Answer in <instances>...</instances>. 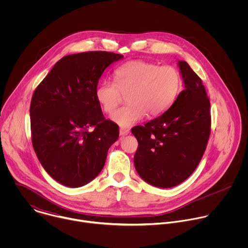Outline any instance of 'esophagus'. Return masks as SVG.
I'll use <instances>...</instances> for the list:
<instances>
[{
	"mask_svg": "<svg viewBox=\"0 0 248 248\" xmlns=\"http://www.w3.org/2000/svg\"><path fill=\"white\" fill-rule=\"evenodd\" d=\"M128 133H129V128L121 127V129H120V134L121 135H127Z\"/></svg>",
	"mask_w": 248,
	"mask_h": 248,
	"instance_id": "obj_1",
	"label": "esophagus"
}]
</instances>
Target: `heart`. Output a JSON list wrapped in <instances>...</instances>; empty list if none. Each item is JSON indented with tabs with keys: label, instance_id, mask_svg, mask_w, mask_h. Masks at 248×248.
<instances>
[{
	"label": "heart",
	"instance_id": "1",
	"mask_svg": "<svg viewBox=\"0 0 248 248\" xmlns=\"http://www.w3.org/2000/svg\"><path fill=\"white\" fill-rule=\"evenodd\" d=\"M115 83L104 81L95 89V98L102 110L112 115L126 95L127 106L119 110L112 121L122 127H130L146 115L156 118L164 114L178 98L182 86V75L170 65L141 60L130 61L114 74Z\"/></svg>",
	"mask_w": 248,
	"mask_h": 248
}]
</instances>
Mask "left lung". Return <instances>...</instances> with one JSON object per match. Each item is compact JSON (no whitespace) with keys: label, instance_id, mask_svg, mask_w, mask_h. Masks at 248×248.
<instances>
[{"label":"left lung","instance_id":"1","mask_svg":"<svg viewBox=\"0 0 248 248\" xmlns=\"http://www.w3.org/2000/svg\"><path fill=\"white\" fill-rule=\"evenodd\" d=\"M185 89L170 107L131 129L138 141L134 167L140 178L160 188L185 182L198 166L211 127L210 101L200 78L178 61Z\"/></svg>","mask_w":248,"mask_h":248}]
</instances>
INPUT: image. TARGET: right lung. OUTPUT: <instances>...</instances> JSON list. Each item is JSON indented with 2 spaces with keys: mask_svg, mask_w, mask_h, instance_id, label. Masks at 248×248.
Returning <instances> with one entry per match:
<instances>
[{
  "mask_svg": "<svg viewBox=\"0 0 248 248\" xmlns=\"http://www.w3.org/2000/svg\"><path fill=\"white\" fill-rule=\"evenodd\" d=\"M123 58L103 51L65 56L34 91L33 148L45 170L62 186L80 187L94 180L119 138V126L104 118L95 89L104 70Z\"/></svg>",
  "mask_w": 248,
  "mask_h": 248,
  "instance_id": "add662e5",
  "label": "right lung"
}]
</instances>
